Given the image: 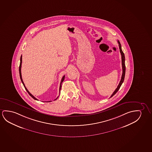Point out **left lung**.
Wrapping results in <instances>:
<instances>
[{
	"mask_svg": "<svg viewBox=\"0 0 152 152\" xmlns=\"http://www.w3.org/2000/svg\"><path fill=\"white\" fill-rule=\"evenodd\" d=\"M118 42L119 43V49H120V52L121 53V58H122V77H121V80L119 83V85L117 87L116 89L115 90V91L113 93L112 95L111 96L110 98H111L112 96H113L114 95L117 93V91L119 90V89L120 88L122 84L124 82V77H125V74H126V65H125V56H124V54L123 53V51L122 50L121 48V45L120 43L119 42V41H118Z\"/></svg>",
	"mask_w": 152,
	"mask_h": 152,
	"instance_id": "obj_1",
	"label": "left lung"
}]
</instances>
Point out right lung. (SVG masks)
<instances>
[{"label":"right lung","instance_id":"add662e5","mask_svg":"<svg viewBox=\"0 0 152 152\" xmlns=\"http://www.w3.org/2000/svg\"><path fill=\"white\" fill-rule=\"evenodd\" d=\"M21 65H22V56H21V57H20V66H19V74H20V79H21V82H22V83L23 84V86H24V88H25V89H26V91L28 93L29 95H30V96H31L32 98H33V99H35V100H37V99L36 98H35V97L33 96V95L31 94V93L29 92V91L28 90V89H26V87L25 85H24V83H23V80H22V76H21ZM64 78H65V76H64L63 77H62V80H61V83H60V86H59V93H60V90H61V87H62V83H63V82L64 81ZM57 98H58V97H57V98H56V99H55L54 100H56V99H57ZM51 101H46V102H51Z\"/></svg>","mask_w":152,"mask_h":152}]
</instances>
